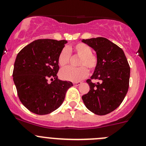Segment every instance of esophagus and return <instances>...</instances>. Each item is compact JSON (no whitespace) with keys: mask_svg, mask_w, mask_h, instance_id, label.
<instances>
[{"mask_svg":"<svg viewBox=\"0 0 146 146\" xmlns=\"http://www.w3.org/2000/svg\"><path fill=\"white\" fill-rule=\"evenodd\" d=\"M81 84V82H73V85H76V86H78V85H80Z\"/></svg>","mask_w":146,"mask_h":146,"instance_id":"esophagus-1","label":"esophagus"}]
</instances>
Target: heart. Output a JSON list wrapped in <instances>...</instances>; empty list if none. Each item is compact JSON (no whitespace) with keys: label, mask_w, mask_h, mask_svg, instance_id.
<instances>
[{"label":"heart","mask_w":146,"mask_h":146,"mask_svg":"<svg viewBox=\"0 0 146 146\" xmlns=\"http://www.w3.org/2000/svg\"><path fill=\"white\" fill-rule=\"evenodd\" d=\"M70 53H74L80 56L78 68L68 67L60 72L62 79L68 81L77 82L85 78L88 76V68L90 70H94L98 64V57L92 54V49L85 44L78 43L72 47L63 48L59 53L58 63L61 67H65L70 62Z\"/></svg>","instance_id":"b5f03b06"}]
</instances>
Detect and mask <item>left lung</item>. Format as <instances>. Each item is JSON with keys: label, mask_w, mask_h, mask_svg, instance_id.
Listing matches in <instances>:
<instances>
[{"label": "left lung", "mask_w": 146, "mask_h": 146, "mask_svg": "<svg viewBox=\"0 0 146 146\" xmlns=\"http://www.w3.org/2000/svg\"><path fill=\"white\" fill-rule=\"evenodd\" d=\"M93 48L98 64L91 79L87 80L90 91L82 95L85 107L98 115H105L121 104L128 92L130 67L123 50L104 37L82 39ZM93 79L99 82L94 84Z\"/></svg>", "instance_id": "obj_1"}]
</instances>
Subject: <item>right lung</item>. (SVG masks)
<instances>
[{"label":"right lung","instance_id":"add662e5","mask_svg":"<svg viewBox=\"0 0 146 146\" xmlns=\"http://www.w3.org/2000/svg\"><path fill=\"white\" fill-rule=\"evenodd\" d=\"M66 43V40L37 39L17 55L13 81L20 102L35 114H48L58 109L68 89L73 86L71 82L63 81L57 76L58 57Z\"/></svg>","mask_w":146,"mask_h":146}]
</instances>
